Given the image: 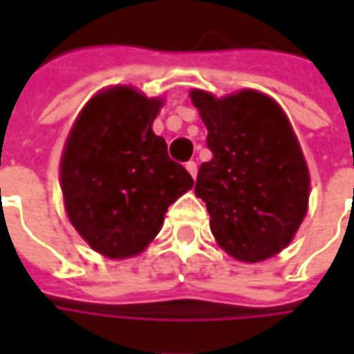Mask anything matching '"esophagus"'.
I'll use <instances>...</instances> for the list:
<instances>
[{
    "mask_svg": "<svg viewBox=\"0 0 354 354\" xmlns=\"http://www.w3.org/2000/svg\"><path fill=\"white\" fill-rule=\"evenodd\" d=\"M185 169H187V172H189L193 178L197 176V162H195V161L185 162Z\"/></svg>",
    "mask_w": 354,
    "mask_h": 354,
    "instance_id": "1",
    "label": "esophagus"
}]
</instances>
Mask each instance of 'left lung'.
I'll return each instance as SVG.
<instances>
[{
  "instance_id": "8db88e82",
  "label": "left lung",
  "mask_w": 354,
  "mask_h": 354,
  "mask_svg": "<svg viewBox=\"0 0 354 354\" xmlns=\"http://www.w3.org/2000/svg\"><path fill=\"white\" fill-rule=\"evenodd\" d=\"M192 102L212 151L195 184L212 235L237 260H267L288 245L307 212L309 170L296 134L281 106L256 91L220 100L193 91Z\"/></svg>"
}]
</instances>
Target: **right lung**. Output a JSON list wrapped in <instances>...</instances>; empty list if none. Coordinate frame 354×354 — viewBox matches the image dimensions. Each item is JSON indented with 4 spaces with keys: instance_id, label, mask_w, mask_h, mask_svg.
Returning <instances> with one entry per match:
<instances>
[{
    "instance_id": "obj_1",
    "label": "right lung",
    "mask_w": 354,
    "mask_h": 354,
    "mask_svg": "<svg viewBox=\"0 0 354 354\" xmlns=\"http://www.w3.org/2000/svg\"><path fill=\"white\" fill-rule=\"evenodd\" d=\"M159 108L161 100L134 88H109L88 100L66 144L60 178L68 218L108 258L142 252L167 208L192 189V174L151 131Z\"/></svg>"
}]
</instances>
